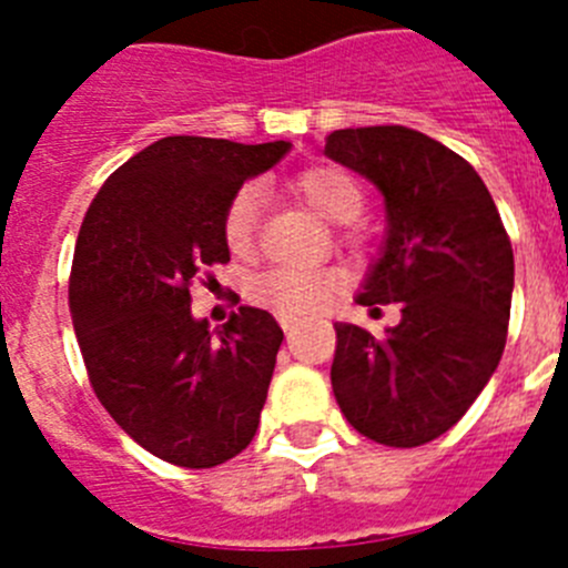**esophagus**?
<instances>
[{
  "label": "esophagus",
  "mask_w": 568,
  "mask_h": 568,
  "mask_svg": "<svg viewBox=\"0 0 568 568\" xmlns=\"http://www.w3.org/2000/svg\"><path fill=\"white\" fill-rule=\"evenodd\" d=\"M281 327H284V333H287V344H290V341H293V321L281 318Z\"/></svg>",
  "instance_id": "obj_1"
}]
</instances>
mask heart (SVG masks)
Instances as JSON below:
<instances>
[{"mask_svg": "<svg viewBox=\"0 0 568 568\" xmlns=\"http://www.w3.org/2000/svg\"><path fill=\"white\" fill-rule=\"evenodd\" d=\"M290 190L301 202L333 224L355 222L364 210V190L349 170L335 164H315L290 179ZM261 222V190L247 184L230 199L222 233L230 253L247 255L255 244ZM341 290L335 270L273 267L250 281V298L281 318H304L324 310Z\"/></svg>", "mask_w": 568, "mask_h": 568, "instance_id": "b5f03b06", "label": "heart"}]
</instances>
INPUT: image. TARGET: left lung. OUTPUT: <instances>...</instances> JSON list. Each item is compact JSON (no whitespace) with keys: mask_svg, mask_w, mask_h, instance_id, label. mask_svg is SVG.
<instances>
[{"mask_svg":"<svg viewBox=\"0 0 568 568\" xmlns=\"http://www.w3.org/2000/svg\"><path fill=\"white\" fill-rule=\"evenodd\" d=\"M324 155L384 195V247L355 301L373 313L393 301L400 307L384 338L335 324V400L375 444H429L498 369L515 287L511 241L475 168L418 130H335Z\"/></svg>","mask_w":568,"mask_h":568,"instance_id":"1","label":"left lung"}]
</instances>
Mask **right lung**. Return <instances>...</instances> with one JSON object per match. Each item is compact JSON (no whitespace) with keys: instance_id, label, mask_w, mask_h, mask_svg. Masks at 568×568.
I'll use <instances>...</instances> for the list:
<instances>
[{"instance_id":"obj_1","label":"right lung","mask_w":568,"mask_h":568,"mask_svg":"<svg viewBox=\"0 0 568 568\" xmlns=\"http://www.w3.org/2000/svg\"><path fill=\"white\" fill-rule=\"evenodd\" d=\"M287 150L159 139L110 175L79 230L68 293L90 386L110 418L168 464L219 466L258 429L284 333L255 307L210 333L190 313V284L227 264L230 199Z\"/></svg>"}]
</instances>
